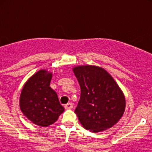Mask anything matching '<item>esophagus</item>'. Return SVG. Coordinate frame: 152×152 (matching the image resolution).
Returning <instances> with one entry per match:
<instances>
[{"mask_svg": "<svg viewBox=\"0 0 152 152\" xmlns=\"http://www.w3.org/2000/svg\"><path fill=\"white\" fill-rule=\"evenodd\" d=\"M64 108L66 109V110H71V109L73 108V104L72 103H67L66 105H64Z\"/></svg>", "mask_w": 152, "mask_h": 152, "instance_id": "34e87169", "label": "esophagus"}]
</instances>
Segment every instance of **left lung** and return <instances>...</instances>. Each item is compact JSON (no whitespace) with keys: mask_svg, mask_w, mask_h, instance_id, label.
Returning <instances> with one entry per match:
<instances>
[{"mask_svg":"<svg viewBox=\"0 0 152 152\" xmlns=\"http://www.w3.org/2000/svg\"><path fill=\"white\" fill-rule=\"evenodd\" d=\"M80 88L75 113L87 130L99 132L110 128L123 116V93L107 71L91 65L74 68Z\"/></svg>","mask_w":152,"mask_h":152,"instance_id":"8db88e82","label":"left lung"}]
</instances>
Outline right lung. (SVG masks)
Instances as JSON below:
<instances>
[{
	"label": "right lung",
	"instance_id": "add662e5",
	"mask_svg": "<svg viewBox=\"0 0 152 152\" xmlns=\"http://www.w3.org/2000/svg\"><path fill=\"white\" fill-rule=\"evenodd\" d=\"M52 74L41 70L25 84L20 98L23 113L34 124L49 126L64 111L57 94L49 87Z\"/></svg>",
	"mask_w": 152,
	"mask_h": 152
}]
</instances>
